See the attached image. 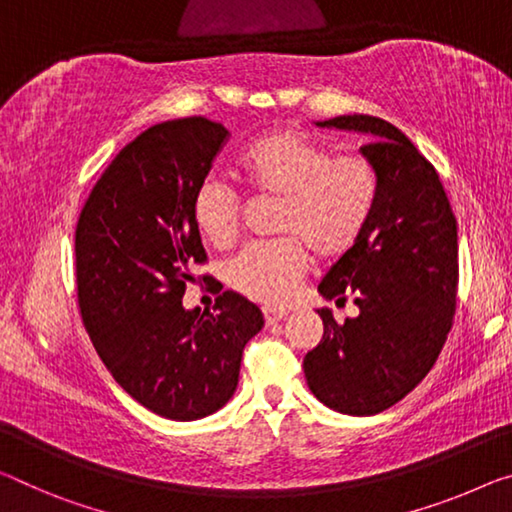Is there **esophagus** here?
<instances>
[{
  "mask_svg": "<svg viewBox=\"0 0 512 512\" xmlns=\"http://www.w3.org/2000/svg\"><path fill=\"white\" fill-rule=\"evenodd\" d=\"M263 316L267 325H274V322H279L288 316L286 309H263Z\"/></svg>",
  "mask_w": 512,
  "mask_h": 512,
  "instance_id": "34e87169",
  "label": "esophagus"
}]
</instances>
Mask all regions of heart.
<instances>
[{"label": "heart", "instance_id": "1", "mask_svg": "<svg viewBox=\"0 0 512 512\" xmlns=\"http://www.w3.org/2000/svg\"><path fill=\"white\" fill-rule=\"evenodd\" d=\"M238 174L258 199H279L277 242L251 245L224 267L235 293L267 306L286 304L318 261H341L355 249L375 210L380 180L364 155H332L297 130H274L254 141L238 160ZM192 217L203 240L226 247L238 238L242 201L215 176L199 185Z\"/></svg>", "mask_w": 512, "mask_h": 512}]
</instances>
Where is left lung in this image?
Returning a JSON list of instances; mask_svg holds the SVG:
<instances>
[{"instance_id":"left-lung-1","label":"left lung","mask_w":512,"mask_h":512,"mask_svg":"<svg viewBox=\"0 0 512 512\" xmlns=\"http://www.w3.org/2000/svg\"><path fill=\"white\" fill-rule=\"evenodd\" d=\"M318 125L371 137L361 155L380 190L361 240L318 286L336 304L352 297L359 316L338 325L318 309L325 334L306 352L304 375L320 403L371 416L403 400L444 348L458 295V222L435 167L396 125L368 114Z\"/></svg>"}]
</instances>
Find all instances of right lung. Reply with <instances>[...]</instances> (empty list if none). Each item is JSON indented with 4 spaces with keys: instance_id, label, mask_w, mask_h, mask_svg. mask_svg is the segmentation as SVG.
<instances>
[{
    "instance_id": "add662e5",
    "label": "right lung",
    "mask_w": 512,
    "mask_h": 512,
    "mask_svg": "<svg viewBox=\"0 0 512 512\" xmlns=\"http://www.w3.org/2000/svg\"><path fill=\"white\" fill-rule=\"evenodd\" d=\"M229 139L203 116L157 123L114 157L75 229L77 302L93 348L146 410L203 419L229 403L263 313L224 290L212 311L183 295L206 249L192 201Z\"/></svg>"
}]
</instances>
